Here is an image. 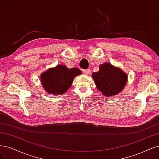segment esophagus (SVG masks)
<instances>
[{"mask_svg":"<svg viewBox=\"0 0 159 159\" xmlns=\"http://www.w3.org/2000/svg\"><path fill=\"white\" fill-rule=\"evenodd\" d=\"M84 73L85 75H89L90 74V70L89 69H87V70H84Z\"/></svg>","mask_w":159,"mask_h":159,"instance_id":"obj_1","label":"esophagus"}]
</instances>
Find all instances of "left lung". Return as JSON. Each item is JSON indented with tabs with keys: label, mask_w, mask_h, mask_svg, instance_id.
I'll use <instances>...</instances> for the list:
<instances>
[{
	"label": "left lung",
	"mask_w": 159,
	"mask_h": 159,
	"mask_svg": "<svg viewBox=\"0 0 159 159\" xmlns=\"http://www.w3.org/2000/svg\"><path fill=\"white\" fill-rule=\"evenodd\" d=\"M91 77L97 89L106 97H112L121 93L127 82V74L119 67L105 62L99 66L98 72Z\"/></svg>",
	"instance_id": "left-lung-1"
}]
</instances>
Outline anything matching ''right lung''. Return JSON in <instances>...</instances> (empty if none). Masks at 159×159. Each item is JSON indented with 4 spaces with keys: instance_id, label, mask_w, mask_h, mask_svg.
<instances>
[{
    "instance_id": "right-lung-1",
    "label": "right lung",
    "mask_w": 159,
    "mask_h": 159,
    "mask_svg": "<svg viewBox=\"0 0 159 159\" xmlns=\"http://www.w3.org/2000/svg\"><path fill=\"white\" fill-rule=\"evenodd\" d=\"M81 73L77 68L70 69L66 65L58 64L42 72L40 75L41 84L48 93L61 95L68 91L74 78Z\"/></svg>"
}]
</instances>
